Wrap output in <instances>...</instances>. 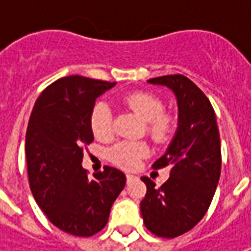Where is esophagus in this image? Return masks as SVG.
<instances>
[{"mask_svg": "<svg viewBox=\"0 0 251 251\" xmlns=\"http://www.w3.org/2000/svg\"><path fill=\"white\" fill-rule=\"evenodd\" d=\"M126 177H127V181H130V180H132V178L135 177V176H134V175H127Z\"/></svg>", "mask_w": 251, "mask_h": 251, "instance_id": "obj_1", "label": "esophagus"}]
</instances>
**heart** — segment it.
Instances as JSON below:
<instances>
[{"mask_svg":"<svg viewBox=\"0 0 251 251\" xmlns=\"http://www.w3.org/2000/svg\"><path fill=\"white\" fill-rule=\"evenodd\" d=\"M123 101L147 123V134L155 142L163 144L172 138L176 128V120L172 114L163 113L165 104L160 98L148 92H131L123 98ZM89 123L92 132L98 140L109 141L113 137V113L106 101H99L93 106ZM148 153L150 148L145 142L123 141L111 148L109 156L111 162L120 168L134 169Z\"/></svg>","mask_w":251,"mask_h":251,"instance_id":"obj_1","label":"heart"}]
</instances>
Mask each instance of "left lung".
Masks as SVG:
<instances>
[{
  "label": "left lung",
  "instance_id": "left-lung-1",
  "mask_svg": "<svg viewBox=\"0 0 251 251\" xmlns=\"http://www.w3.org/2000/svg\"><path fill=\"white\" fill-rule=\"evenodd\" d=\"M176 95L178 126L168 151L153 169L170 168L160 187L148 177L141 214L155 236L173 239L197 225L211 205L221 176V140L217 117L208 98L184 75L148 79Z\"/></svg>",
  "mask_w": 251,
  "mask_h": 251
}]
</instances>
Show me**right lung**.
<instances>
[{
	"label": "right lung",
	"instance_id": "add662e5",
	"mask_svg": "<svg viewBox=\"0 0 251 251\" xmlns=\"http://www.w3.org/2000/svg\"><path fill=\"white\" fill-rule=\"evenodd\" d=\"M116 82L79 75L49 85L34 103L26 130L27 177L37 205L54 226L89 237L106 226L126 175L104 166L88 176L83 147L93 141L91 113L101 93Z\"/></svg>",
	"mask_w": 251,
	"mask_h": 251
}]
</instances>
